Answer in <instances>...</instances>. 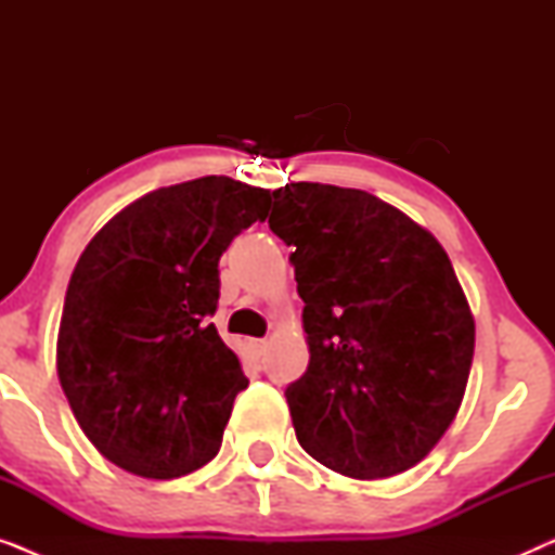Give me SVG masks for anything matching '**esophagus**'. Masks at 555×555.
<instances>
[{
	"mask_svg": "<svg viewBox=\"0 0 555 555\" xmlns=\"http://www.w3.org/2000/svg\"><path fill=\"white\" fill-rule=\"evenodd\" d=\"M249 346H253L255 356H262L264 348H268V340H264V338H253V340H249Z\"/></svg>",
	"mask_w": 555,
	"mask_h": 555,
	"instance_id": "1",
	"label": "esophagus"
}]
</instances>
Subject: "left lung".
<instances>
[{"mask_svg": "<svg viewBox=\"0 0 555 555\" xmlns=\"http://www.w3.org/2000/svg\"><path fill=\"white\" fill-rule=\"evenodd\" d=\"M293 247L308 371L285 389L298 442L340 475L382 480L427 457L465 397L475 321L442 245L404 211L331 184L272 192Z\"/></svg>", "mask_w": 555, "mask_h": 555, "instance_id": "left-lung-1", "label": "left lung"}]
</instances>
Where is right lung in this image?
<instances>
[{"instance_id":"add662e5","label":"right lung","mask_w":555,"mask_h":555,"mask_svg":"<svg viewBox=\"0 0 555 555\" xmlns=\"http://www.w3.org/2000/svg\"><path fill=\"white\" fill-rule=\"evenodd\" d=\"M272 196L230 177L156 189L82 249L65 293L57 376L86 437L113 465L154 480L215 457L247 389L219 338V257L264 222Z\"/></svg>"}]
</instances>
